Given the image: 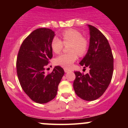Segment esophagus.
<instances>
[{"label":"esophagus","mask_w":128,"mask_h":128,"mask_svg":"<svg viewBox=\"0 0 128 128\" xmlns=\"http://www.w3.org/2000/svg\"><path fill=\"white\" fill-rule=\"evenodd\" d=\"M64 72H68L69 71V70H68V69H66V68H64Z\"/></svg>","instance_id":"obj_1"}]
</instances>
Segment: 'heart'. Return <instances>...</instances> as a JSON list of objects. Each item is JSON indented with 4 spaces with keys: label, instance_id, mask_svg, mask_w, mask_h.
<instances>
[{
    "label": "heart",
    "instance_id": "heart-1",
    "mask_svg": "<svg viewBox=\"0 0 128 128\" xmlns=\"http://www.w3.org/2000/svg\"><path fill=\"white\" fill-rule=\"evenodd\" d=\"M62 41L54 37L51 42V48L55 54L60 52L64 45H69L68 50L70 52L62 54L55 59L56 65L66 69L71 68L72 64L77 60V54L82 56L86 54L88 48V41L82 33L74 29H69L61 33Z\"/></svg>",
    "mask_w": 128,
    "mask_h": 128
}]
</instances>
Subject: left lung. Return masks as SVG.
Returning <instances> with one entry per match:
<instances>
[{"label":"left lung","instance_id":"8db88e82","mask_svg":"<svg viewBox=\"0 0 128 128\" xmlns=\"http://www.w3.org/2000/svg\"><path fill=\"white\" fill-rule=\"evenodd\" d=\"M90 44L87 54L80 62L84 68H90L86 74L74 72L73 87L82 99L93 101L102 96L112 80L113 72V56L106 38L100 30L88 24Z\"/></svg>","mask_w":128,"mask_h":128}]
</instances>
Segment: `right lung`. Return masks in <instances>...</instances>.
<instances>
[{"instance_id":"add662e5","label":"right lung","mask_w":128,"mask_h":128,"mask_svg":"<svg viewBox=\"0 0 128 128\" xmlns=\"http://www.w3.org/2000/svg\"><path fill=\"white\" fill-rule=\"evenodd\" d=\"M54 36V33L51 29L35 30L24 40L16 58L20 86L25 94L38 104H46L54 98L64 74V69L59 66L51 73L44 72L52 57L51 42Z\"/></svg>"}]
</instances>
